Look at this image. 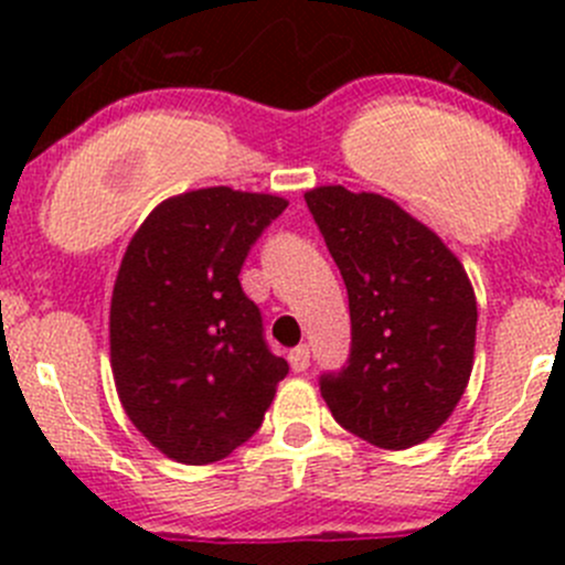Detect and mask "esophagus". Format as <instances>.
Here are the masks:
<instances>
[{"label":"esophagus","mask_w":565,"mask_h":565,"mask_svg":"<svg viewBox=\"0 0 565 565\" xmlns=\"http://www.w3.org/2000/svg\"><path fill=\"white\" fill-rule=\"evenodd\" d=\"M309 363H311V352L306 344L295 347V350L289 352V366H292L295 372H306V369H309Z\"/></svg>","instance_id":"34e87169"}]
</instances>
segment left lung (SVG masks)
I'll return each instance as SVG.
<instances>
[{
    "mask_svg": "<svg viewBox=\"0 0 565 565\" xmlns=\"http://www.w3.org/2000/svg\"><path fill=\"white\" fill-rule=\"evenodd\" d=\"M347 284L350 363L319 380L344 429L385 451L429 440L457 409L476 361L478 306L437 232L372 191H306Z\"/></svg>",
    "mask_w": 565,
    "mask_h": 565,
    "instance_id": "8db88e82",
    "label": "left lung"
}]
</instances>
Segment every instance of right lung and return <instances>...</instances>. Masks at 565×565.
Here are the masks:
<instances>
[{
    "mask_svg": "<svg viewBox=\"0 0 565 565\" xmlns=\"http://www.w3.org/2000/svg\"><path fill=\"white\" fill-rule=\"evenodd\" d=\"M287 204L230 185L177 193L125 248L108 311L114 385L130 424L169 459L230 457L259 429L287 377L237 278Z\"/></svg>",
    "mask_w": 565,
    "mask_h": 565,
    "instance_id": "add662e5",
    "label": "right lung"
}]
</instances>
